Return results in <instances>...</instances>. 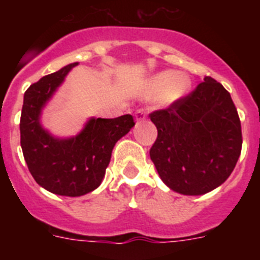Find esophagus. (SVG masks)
Masks as SVG:
<instances>
[{
    "mask_svg": "<svg viewBox=\"0 0 260 260\" xmlns=\"http://www.w3.org/2000/svg\"><path fill=\"white\" fill-rule=\"evenodd\" d=\"M146 116H147V112H146V109H143V108H141V109H138L137 112H135V121H137V122H139V121H143L144 118H146Z\"/></svg>",
    "mask_w": 260,
    "mask_h": 260,
    "instance_id": "obj_1",
    "label": "esophagus"
}]
</instances>
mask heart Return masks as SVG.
I'll list each match as a JSON object with an SVG mask.
<instances>
[{"label": "heart", "mask_w": 260, "mask_h": 260, "mask_svg": "<svg viewBox=\"0 0 260 260\" xmlns=\"http://www.w3.org/2000/svg\"><path fill=\"white\" fill-rule=\"evenodd\" d=\"M190 87V82L183 75H173L172 71H164L156 75L150 83L151 93L162 92V99L172 103L182 98Z\"/></svg>", "instance_id": "1"}]
</instances>
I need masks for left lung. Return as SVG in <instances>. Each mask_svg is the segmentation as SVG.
I'll list each match as a JSON object with an SVG mask.
<instances>
[{
  "label": "left lung",
  "mask_w": 260,
  "mask_h": 260,
  "mask_svg": "<svg viewBox=\"0 0 260 260\" xmlns=\"http://www.w3.org/2000/svg\"><path fill=\"white\" fill-rule=\"evenodd\" d=\"M157 138L150 156L162 182L183 195H203L226 181L242 148L231 93L211 77L167 109L150 114Z\"/></svg>",
  "instance_id": "1"
}]
</instances>
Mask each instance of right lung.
Listing matches in <instances>:
<instances>
[{
    "instance_id": "add662e5",
    "label": "right lung",
    "mask_w": 260,
    "mask_h": 260,
    "mask_svg": "<svg viewBox=\"0 0 260 260\" xmlns=\"http://www.w3.org/2000/svg\"><path fill=\"white\" fill-rule=\"evenodd\" d=\"M78 62L45 75L24 92L20 146L32 177L48 191L80 197L98 189L117 142L135 125L132 114L89 118L75 137L56 138L40 122L41 110Z\"/></svg>"
}]
</instances>
